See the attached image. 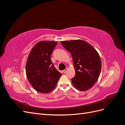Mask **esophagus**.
I'll list each match as a JSON object with an SVG mask.
<instances>
[{
    "mask_svg": "<svg viewBox=\"0 0 125 125\" xmlns=\"http://www.w3.org/2000/svg\"><path fill=\"white\" fill-rule=\"evenodd\" d=\"M67 68L65 69V70H63L62 71H63V73H66V72H67Z\"/></svg>",
    "mask_w": 125,
    "mask_h": 125,
    "instance_id": "34e87169",
    "label": "esophagus"
}]
</instances>
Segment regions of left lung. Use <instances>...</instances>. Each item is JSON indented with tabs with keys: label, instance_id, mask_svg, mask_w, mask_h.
Listing matches in <instances>:
<instances>
[{
	"label": "left lung",
	"instance_id": "1",
	"mask_svg": "<svg viewBox=\"0 0 125 125\" xmlns=\"http://www.w3.org/2000/svg\"><path fill=\"white\" fill-rule=\"evenodd\" d=\"M61 43L73 57L75 74L71 81L74 86L80 91L92 88L99 79L102 67L95 49L80 40L62 41Z\"/></svg>",
	"mask_w": 125,
	"mask_h": 125
}]
</instances>
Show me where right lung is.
I'll return each instance as SVG.
<instances>
[{"label":"right lung","instance_id":"right-lung-1","mask_svg":"<svg viewBox=\"0 0 125 125\" xmlns=\"http://www.w3.org/2000/svg\"><path fill=\"white\" fill-rule=\"evenodd\" d=\"M57 44L56 42H39L29 55L26 65V77L33 88L39 92H51L62 75L51 59Z\"/></svg>","mask_w":125,"mask_h":125}]
</instances>
